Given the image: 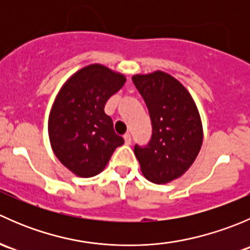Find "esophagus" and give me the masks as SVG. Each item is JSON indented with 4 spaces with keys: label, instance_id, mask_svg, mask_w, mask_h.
I'll return each mask as SVG.
<instances>
[{
    "label": "esophagus",
    "instance_id": "esophagus-1",
    "mask_svg": "<svg viewBox=\"0 0 250 250\" xmlns=\"http://www.w3.org/2000/svg\"><path fill=\"white\" fill-rule=\"evenodd\" d=\"M123 139H125V145H130V143H132V137H130V134H125V137H123Z\"/></svg>",
    "mask_w": 250,
    "mask_h": 250
}]
</instances>
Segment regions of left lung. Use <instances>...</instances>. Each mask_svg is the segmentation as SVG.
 I'll return each instance as SVG.
<instances>
[{
	"instance_id": "obj_1",
	"label": "left lung",
	"mask_w": 250,
	"mask_h": 250,
	"mask_svg": "<svg viewBox=\"0 0 250 250\" xmlns=\"http://www.w3.org/2000/svg\"><path fill=\"white\" fill-rule=\"evenodd\" d=\"M132 80L152 123L148 145L134 147L141 173L155 184L170 183L192 166L202 147L197 105L183 83L165 71L133 75Z\"/></svg>"
}]
</instances>
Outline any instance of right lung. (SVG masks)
<instances>
[{
  "label": "right lung",
  "mask_w": 250,
  "mask_h": 250,
  "mask_svg": "<svg viewBox=\"0 0 250 250\" xmlns=\"http://www.w3.org/2000/svg\"><path fill=\"white\" fill-rule=\"evenodd\" d=\"M125 80L121 72L90 64L71 75L58 92L48 135L54 155L75 175L90 178L102 173L116 147L125 143L104 107Z\"/></svg>",
  "instance_id": "add662e5"
}]
</instances>
